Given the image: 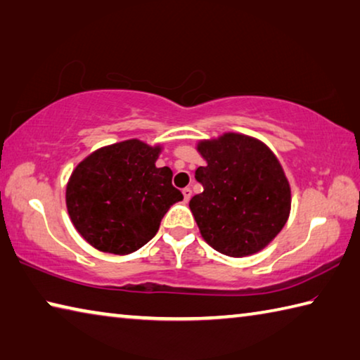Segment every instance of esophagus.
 <instances>
[{"mask_svg":"<svg viewBox=\"0 0 360 360\" xmlns=\"http://www.w3.org/2000/svg\"><path fill=\"white\" fill-rule=\"evenodd\" d=\"M182 195H184V200H186V202H188V198L192 197V191H191V187L182 188Z\"/></svg>","mask_w":360,"mask_h":360,"instance_id":"obj_1","label":"esophagus"}]
</instances>
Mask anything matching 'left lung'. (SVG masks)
Segmentation results:
<instances>
[{"instance_id": "8db88e82", "label": "left lung", "mask_w": 360, "mask_h": 360, "mask_svg": "<svg viewBox=\"0 0 360 360\" xmlns=\"http://www.w3.org/2000/svg\"><path fill=\"white\" fill-rule=\"evenodd\" d=\"M197 150L206 162L195 169L203 192L188 206L203 240L229 257L262 251L290 214V186L278 157L260 139L233 131L202 139Z\"/></svg>"}]
</instances>
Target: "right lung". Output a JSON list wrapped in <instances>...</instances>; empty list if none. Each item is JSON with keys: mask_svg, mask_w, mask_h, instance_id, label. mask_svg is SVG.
I'll return each mask as SVG.
<instances>
[{"mask_svg": "<svg viewBox=\"0 0 360 360\" xmlns=\"http://www.w3.org/2000/svg\"><path fill=\"white\" fill-rule=\"evenodd\" d=\"M162 146L127 139L96 149L72 169L66 208L79 235L101 252L125 255L152 240L181 202L173 172L157 168Z\"/></svg>", "mask_w": 360, "mask_h": 360, "instance_id": "right-lung-1", "label": "right lung"}]
</instances>
